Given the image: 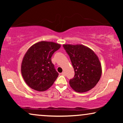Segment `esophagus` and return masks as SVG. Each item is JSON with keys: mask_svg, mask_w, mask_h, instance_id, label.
<instances>
[{"mask_svg": "<svg viewBox=\"0 0 123 123\" xmlns=\"http://www.w3.org/2000/svg\"><path fill=\"white\" fill-rule=\"evenodd\" d=\"M61 74L62 75H65V72H62V73H61Z\"/></svg>", "mask_w": 123, "mask_h": 123, "instance_id": "1", "label": "esophagus"}]
</instances>
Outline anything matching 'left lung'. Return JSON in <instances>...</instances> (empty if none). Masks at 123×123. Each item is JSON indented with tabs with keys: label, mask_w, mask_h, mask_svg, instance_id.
<instances>
[{
	"label": "left lung",
	"mask_w": 123,
	"mask_h": 123,
	"mask_svg": "<svg viewBox=\"0 0 123 123\" xmlns=\"http://www.w3.org/2000/svg\"><path fill=\"white\" fill-rule=\"evenodd\" d=\"M70 57L74 76L69 80L70 87L77 92L93 88L101 76V65L97 55L90 48L82 45H63Z\"/></svg>",
	"instance_id": "left-lung-1"
}]
</instances>
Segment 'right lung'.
<instances>
[{
	"label": "right lung",
	"instance_id": "right-lung-1",
	"mask_svg": "<svg viewBox=\"0 0 123 123\" xmlns=\"http://www.w3.org/2000/svg\"><path fill=\"white\" fill-rule=\"evenodd\" d=\"M60 48L58 43L41 41L28 50L22 63L21 73L28 86L38 91H44L53 85L59 74L51 57Z\"/></svg>",
	"mask_w": 123,
	"mask_h": 123
}]
</instances>
